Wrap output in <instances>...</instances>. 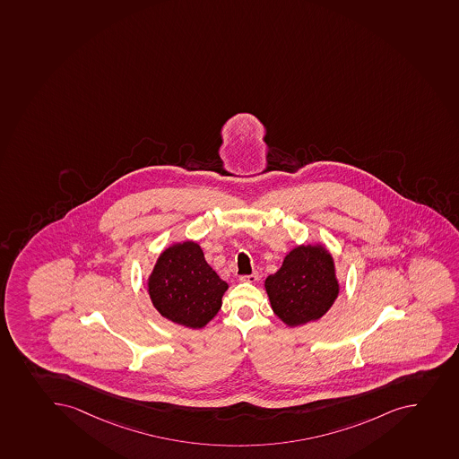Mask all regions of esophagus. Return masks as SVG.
Returning a JSON list of instances; mask_svg holds the SVG:
<instances>
[{"label":"esophagus","mask_w":459,"mask_h":459,"mask_svg":"<svg viewBox=\"0 0 459 459\" xmlns=\"http://www.w3.org/2000/svg\"><path fill=\"white\" fill-rule=\"evenodd\" d=\"M240 281H246V283H255L257 281V273H252L248 275H241Z\"/></svg>","instance_id":"34e87169"}]
</instances>
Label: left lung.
<instances>
[{
	"label": "left lung",
	"instance_id": "left-lung-1",
	"mask_svg": "<svg viewBox=\"0 0 459 459\" xmlns=\"http://www.w3.org/2000/svg\"><path fill=\"white\" fill-rule=\"evenodd\" d=\"M271 307L287 325L323 317L338 298L333 259L322 246L293 248L283 265L265 280Z\"/></svg>",
	"mask_w": 459,
	"mask_h": 459
}]
</instances>
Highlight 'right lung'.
<instances>
[{
  "label": "right lung",
  "mask_w": 459,
  "mask_h": 459,
  "mask_svg": "<svg viewBox=\"0 0 459 459\" xmlns=\"http://www.w3.org/2000/svg\"><path fill=\"white\" fill-rule=\"evenodd\" d=\"M227 289L194 241L166 248L148 281L151 300L159 313L191 329L211 322L222 307Z\"/></svg>",
  "instance_id": "add662e5"
}]
</instances>
